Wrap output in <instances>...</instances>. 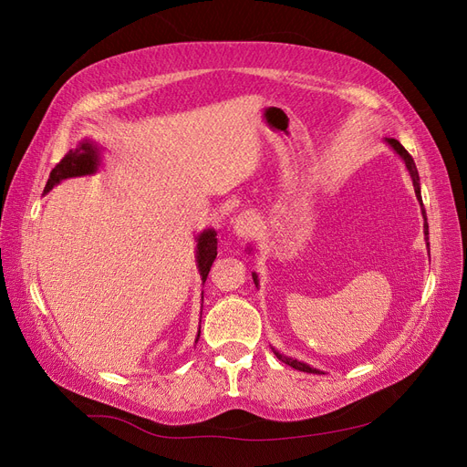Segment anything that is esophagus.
Returning <instances> with one entry per match:
<instances>
[{"instance_id": "obj_1", "label": "esophagus", "mask_w": 467, "mask_h": 467, "mask_svg": "<svg viewBox=\"0 0 467 467\" xmlns=\"http://www.w3.org/2000/svg\"><path fill=\"white\" fill-rule=\"evenodd\" d=\"M257 225H259V218L255 216V212H242L234 222V232L239 237H251L253 234L257 232Z\"/></svg>"}]
</instances>
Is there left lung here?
Here are the masks:
<instances>
[{
    "instance_id": "left-lung-1",
    "label": "left lung",
    "mask_w": 467,
    "mask_h": 467,
    "mask_svg": "<svg viewBox=\"0 0 467 467\" xmlns=\"http://www.w3.org/2000/svg\"><path fill=\"white\" fill-rule=\"evenodd\" d=\"M389 142V146L398 151L400 155H401V160L405 161V165H407V169H409V175H411V179H413V187H415V192H417V199L420 201V187H419V173H417V167H415V161H413V158L411 155H409V151L398 142V140H388ZM420 204H422V201H420ZM427 220V218H425ZM425 234L429 235V225L425 223ZM253 280H257L255 276H253ZM273 352L276 355V358L278 360H282V362H286L288 366H292V368H296V370H300V372H309V374H317L319 370H316V368H312V366H307V364H304V362H298V360H292V358H286V357H282L280 352H276L275 348H273Z\"/></svg>"
}]
</instances>
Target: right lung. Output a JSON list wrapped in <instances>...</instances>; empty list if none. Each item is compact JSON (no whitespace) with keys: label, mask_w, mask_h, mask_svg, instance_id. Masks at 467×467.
<instances>
[{"label":"right lung","mask_w":467,"mask_h":467,"mask_svg":"<svg viewBox=\"0 0 467 467\" xmlns=\"http://www.w3.org/2000/svg\"><path fill=\"white\" fill-rule=\"evenodd\" d=\"M99 155H97V148L89 142H81L76 150H69L64 158L58 161V165H56L52 171H50V177L47 181V187H45V192H48L54 185H58V182L62 179H67V177H79V175H89L93 173L97 169V163H99ZM196 261H199V271H201V276L202 280H206L208 273H210V266L212 263H214L216 255H218V239H216V234L208 230L204 234H201L199 237V245H196ZM199 337H201V331H199ZM199 341V338H196Z\"/></svg>","instance_id":"obj_1"}]
</instances>
